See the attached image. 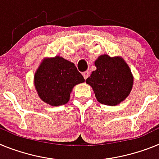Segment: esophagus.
Segmentation results:
<instances>
[{
    "label": "esophagus",
    "mask_w": 159,
    "mask_h": 159,
    "mask_svg": "<svg viewBox=\"0 0 159 159\" xmlns=\"http://www.w3.org/2000/svg\"><path fill=\"white\" fill-rule=\"evenodd\" d=\"M82 75H83V77H84V78H85V79H86V78H88V77H89V72L88 71H85V72H84V73H82Z\"/></svg>",
    "instance_id": "34e87169"
}]
</instances>
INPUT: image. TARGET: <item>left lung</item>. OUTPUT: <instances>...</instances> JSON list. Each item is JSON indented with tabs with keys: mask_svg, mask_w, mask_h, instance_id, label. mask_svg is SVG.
I'll return each instance as SVG.
<instances>
[{
	"mask_svg": "<svg viewBox=\"0 0 159 159\" xmlns=\"http://www.w3.org/2000/svg\"><path fill=\"white\" fill-rule=\"evenodd\" d=\"M97 70L85 82L93 88L98 102L107 106H116L125 100L133 87L134 78L121 57H110L101 55L95 61Z\"/></svg>",
	"mask_w": 159,
	"mask_h": 159,
	"instance_id": "1",
	"label": "left lung"
}]
</instances>
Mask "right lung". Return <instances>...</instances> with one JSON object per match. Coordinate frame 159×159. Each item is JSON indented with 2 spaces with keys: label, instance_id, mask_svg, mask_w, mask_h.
<instances>
[{
  "label": "right lung",
  "instance_id": "right-lung-1",
  "mask_svg": "<svg viewBox=\"0 0 159 159\" xmlns=\"http://www.w3.org/2000/svg\"><path fill=\"white\" fill-rule=\"evenodd\" d=\"M84 81L75 65L60 56L44 59L34 75L38 96L53 106L66 104L73 88Z\"/></svg>",
  "mask_w": 159,
  "mask_h": 159
}]
</instances>
